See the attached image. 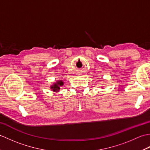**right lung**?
Segmentation results:
<instances>
[{"mask_svg":"<svg viewBox=\"0 0 150 150\" xmlns=\"http://www.w3.org/2000/svg\"><path fill=\"white\" fill-rule=\"evenodd\" d=\"M64 84V82L62 81H60L57 82V83H55L53 86H52L51 88L52 89V90L54 91H59L60 90V86H61Z\"/></svg>","mask_w":150,"mask_h":150,"instance_id":"add662e5","label":"right lung"}]
</instances>
